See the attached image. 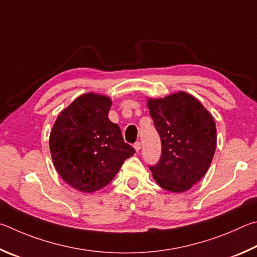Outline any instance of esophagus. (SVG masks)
Listing matches in <instances>:
<instances>
[{"label": "esophagus", "mask_w": 257, "mask_h": 257, "mask_svg": "<svg viewBox=\"0 0 257 257\" xmlns=\"http://www.w3.org/2000/svg\"><path fill=\"white\" fill-rule=\"evenodd\" d=\"M134 149H136V151H140L141 149V142H136L134 143Z\"/></svg>", "instance_id": "obj_1"}]
</instances>
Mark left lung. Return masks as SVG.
<instances>
[{
  "label": "left lung",
  "mask_w": 257,
  "mask_h": 257,
  "mask_svg": "<svg viewBox=\"0 0 257 257\" xmlns=\"http://www.w3.org/2000/svg\"><path fill=\"white\" fill-rule=\"evenodd\" d=\"M147 106L163 146L159 163L150 167L152 176L166 191L186 192L204 176L213 159L217 146L213 117L185 91L149 98Z\"/></svg>",
  "instance_id": "obj_1"
}]
</instances>
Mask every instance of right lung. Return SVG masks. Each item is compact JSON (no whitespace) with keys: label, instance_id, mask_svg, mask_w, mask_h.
Masks as SVG:
<instances>
[{"label":"right lung","instance_id":"1","mask_svg":"<svg viewBox=\"0 0 257 257\" xmlns=\"http://www.w3.org/2000/svg\"><path fill=\"white\" fill-rule=\"evenodd\" d=\"M111 99L88 92L74 99L54 123L49 136L53 164L63 181L82 193L101 190L124 161L136 154L119 126L108 118Z\"/></svg>","mask_w":257,"mask_h":257}]
</instances>
